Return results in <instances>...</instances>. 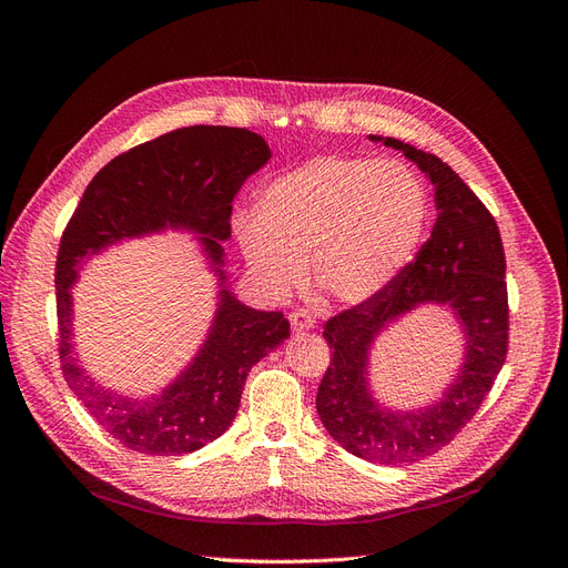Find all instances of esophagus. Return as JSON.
I'll return each mask as SVG.
<instances>
[{
	"label": "esophagus",
	"instance_id": "esophagus-1",
	"mask_svg": "<svg viewBox=\"0 0 568 568\" xmlns=\"http://www.w3.org/2000/svg\"><path fill=\"white\" fill-rule=\"evenodd\" d=\"M288 320H291V329H294L296 334L315 329V317H313L311 313H307V311H296V313H291V315H288Z\"/></svg>",
	"mask_w": 568,
	"mask_h": 568
}]
</instances>
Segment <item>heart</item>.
<instances>
[{
	"label": "heart",
	"mask_w": 568,
	"mask_h": 568,
	"mask_svg": "<svg viewBox=\"0 0 568 568\" xmlns=\"http://www.w3.org/2000/svg\"><path fill=\"white\" fill-rule=\"evenodd\" d=\"M426 215L428 196L415 170L332 153L265 184L255 217H236L234 239L267 294L286 296L307 261L324 298L357 305L405 270Z\"/></svg>",
	"instance_id": "b5f03b06"
}]
</instances>
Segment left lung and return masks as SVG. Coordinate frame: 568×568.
I'll return each instance as SVG.
<instances>
[{
    "label": "left lung",
    "mask_w": 568,
    "mask_h": 568,
    "mask_svg": "<svg viewBox=\"0 0 568 568\" xmlns=\"http://www.w3.org/2000/svg\"><path fill=\"white\" fill-rule=\"evenodd\" d=\"M405 153L434 184L432 239L382 294L324 324L332 363L317 390V415L329 436L367 462L386 467L438 453L467 424L488 395L507 355L505 251L493 215L455 170L393 136L369 134ZM422 304H445L465 334L458 376L438 402L419 410H393L368 388V353L386 328Z\"/></svg>",
    "instance_id": "1"
}]
</instances>
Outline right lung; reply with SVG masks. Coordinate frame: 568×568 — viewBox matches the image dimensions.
I'll use <instances>...</instances> for the list:
<instances>
[{
  "mask_svg": "<svg viewBox=\"0 0 568 568\" xmlns=\"http://www.w3.org/2000/svg\"><path fill=\"white\" fill-rule=\"evenodd\" d=\"M261 134L227 125L180 128L120 153L94 175L61 236L57 255L59 355L68 388L84 409L144 455H186L220 438L236 417L251 367L288 338L282 313L244 305L227 286L225 248L232 201L270 161ZM165 229L194 233L219 277V307L200 353L159 394L132 399L101 387L77 359L72 292L90 256Z\"/></svg>",
  "mask_w": 568,
  "mask_h": 568,
  "instance_id": "add662e5",
  "label": "right lung"
}]
</instances>
